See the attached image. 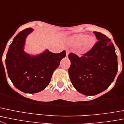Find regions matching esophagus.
Masks as SVG:
<instances>
[{"label":"esophagus","mask_w":124,"mask_h":124,"mask_svg":"<svg viewBox=\"0 0 124 124\" xmlns=\"http://www.w3.org/2000/svg\"><path fill=\"white\" fill-rule=\"evenodd\" d=\"M68 54H69V52L66 51V56H68Z\"/></svg>","instance_id":"esophagus-1"}]
</instances>
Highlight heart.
Segmentation results:
<instances>
[{
  "label": "heart",
  "mask_w": 124,
  "mask_h": 124,
  "mask_svg": "<svg viewBox=\"0 0 124 124\" xmlns=\"http://www.w3.org/2000/svg\"><path fill=\"white\" fill-rule=\"evenodd\" d=\"M70 41L75 46H80L83 45L84 50L88 51L93 48L96 43V40L92 36H88L86 34H79L72 36L70 39Z\"/></svg>",
  "instance_id": "b5f03b06"
}]
</instances>
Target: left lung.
Wrapping results in <instances>:
<instances>
[{"label": "left lung", "mask_w": 124, "mask_h": 124, "mask_svg": "<svg viewBox=\"0 0 124 124\" xmlns=\"http://www.w3.org/2000/svg\"><path fill=\"white\" fill-rule=\"evenodd\" d=\"M97 40L93 48L81 57L68 55L71 66L68 72L72 84L80 93L95 95L107 89L117 72V56L111 39L93 32Z\"/></svg>", "instance_id": "8db88e82"}]
</instances>
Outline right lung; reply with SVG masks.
<instances>
[{
    "mask_svg": "<svg viewBox=\"0 0 124 124\" xmlns=\"http://www.w3.org/2000/svg\"><path fill=\"white\" fill-rule=\"evenodd\" d=\"M33 31L29 28L13 39L5 59L8 76L15 87L27 93L39 92L49 84L54 71L66 56V51L53 53L46 50L36 56L24 51L27 36Z\"/></svg>",
    "mask_w": 124,
    "mask_h": 124,
    "instance_id": "1",
    "label": "right lung"
}]
</instances>
